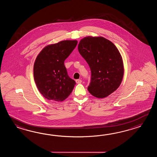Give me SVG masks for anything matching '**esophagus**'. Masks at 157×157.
<instances>
[{
  "mask_svg": "<svg viewBox=\"0 0 157 157\" xmlns=\"http://www.w3.org/2000/svg\"><path fill=\"white\" fill-rule=\"evenodd\" d=\"M76 82L77 83H81L82 82V80L78 79V80H76Z\"/></svg>",
  "mask_w": 157,
  "mask_h": 157,
  "instance_id": "obj_1",
  "label": "esophagus"
}]
</instances>
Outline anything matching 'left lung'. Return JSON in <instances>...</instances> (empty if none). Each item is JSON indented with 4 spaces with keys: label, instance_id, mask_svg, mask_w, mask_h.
<instances>
[{
    "label": "left lung",
    "instance_id": "obj_1",
    "mask_svg": "<svg viewBox=\"0 0 157 157\" xmlns=\"http://www.w3.org/2000/svg\"><path fill=\"white\" fill-rule=\"evenodd\" d=\"M78 50L91 70L89 93L104 98L117 90L122 81L124 67L114 44L103 37L87 36L80 40Z\"/></svg>",
    "mask_w": 157,
    "mask_h": 157
}]
</instances>
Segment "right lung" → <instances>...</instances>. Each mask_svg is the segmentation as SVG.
<instances>
[{"label":"right lung","instance_id":"1","mask_svg":"<svg viewBox=\"0 0 157 157\" xmlns=\"http://www.w3.org/2000/svg\"><path fill=\"white\" fill-rule=\"evenodd\" d=\"M77 44V40H63L44 48L33 65V77L40 93L48 100L62 101L76 84L68 76L64 62Z\"/></svg>","mask_w":157,"mask_h":157}]
</instances>
